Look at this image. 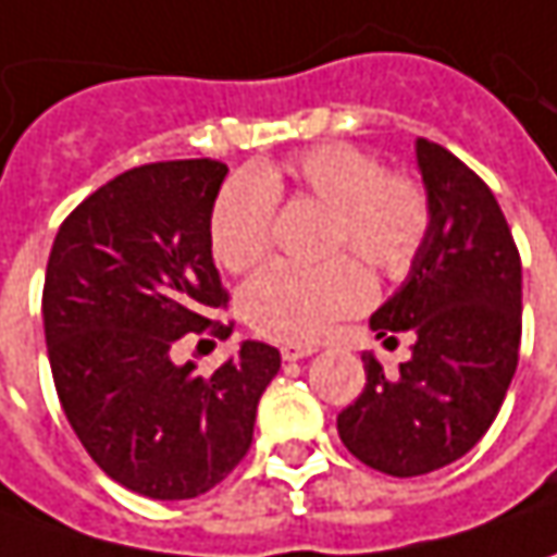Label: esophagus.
Listing matches in <instances>:
<instances>
[{"instance_id":"1","label":"esophagus","mask_w":557,"mask_h":557,"mask_svg":"<svg viewBox=\"0 0 557 557\" xmlns=\"http://www.w3.org/2000/svg\"><path fill=\"white\" fill-rule=\"evenodd\" d=\"M312 354H315L312 344H282V359L285 362H297V359H307Z\"/></svg>"}]
</instances>
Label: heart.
<instances>
[{"mask_svg":"<svg viewBox=\"0 0 557 557\" xmlns=\"http://www.w3.org/2000/svg\"><path fill=\"white\" fill-rule=\"evenodd\" d=\"M288 188L332 210V253L354 250L381 275H403L412 267L431 228L424 185L403 173H384L381 161L356 145L329 141L225 185L210 213V247L220 267L245 272L267 257L275 198ZM369 300L372 282L350 257L325 267L272 263L242 288L247 325L290 344L322 337Z\"/></svg>","mask_w":557,"mask_h":557,"instance_id":"b5f03b06","label":"heart"}]
</instances>
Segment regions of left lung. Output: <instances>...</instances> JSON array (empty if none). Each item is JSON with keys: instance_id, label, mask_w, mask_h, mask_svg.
Returning a JSON list of instances; mask_svg holds the SVG:
<instances>
[{"instance_id": "left-lung-1", "label": "left lung", "mask_w": 557, "mask_h": 557, "mask_svg": "<svg viewBox=\"0 0 557 557\" xmlns=\"http://www.w3.org/2000/svg\"><path fill=\"white\" fill-rule=\"evenodd\" d=\"M431 228L406 282L369 319L384 347L416 337L412 359L384 374L362 354L366 387L337 416L362 465L391 478L461 459L499 416L521 347V257L503 210L474 170L443 145L416 141Z\"/></svg>"}]
</instances>
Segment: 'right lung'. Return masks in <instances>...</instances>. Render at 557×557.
I'll list each match as a JSON object with an SVG mask.
<instances>
[{
  "label": "right lung",
  "mask_w": 557,
  "mask_h": 557,
  "mask_svg": "<svg viewBox=\"0 0 557 557\" xmlns=\"http://www.w3.org/2000/svg\"><path fill=\"white\" fill-rule=\"evenodd\" d=\"M228 166L145 163L101 185L54 235L42 322L54 391L98 468L148 499H195L245 459L282 369L245 341L213 374L176 366L185 334H228L210 213Z\"/></svg>",
  "instance_id": "obj_1"
}]
</instances>
